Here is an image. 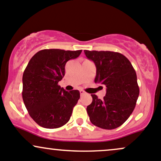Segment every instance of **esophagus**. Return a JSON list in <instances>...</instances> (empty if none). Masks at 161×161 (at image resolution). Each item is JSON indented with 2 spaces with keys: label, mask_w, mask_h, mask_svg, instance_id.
Listing matches in <instances>:
<instances>
[{
  "label": "esophagus",
  "mask_w": 161,
  "mask_h": 161,
  "mask_svg": "<svg viewBox=\"0 0 161 161\" xmlns=\"http://www.w3.org/2000/svg\"><path fill=\"white\" fill-rule=\"evenodd\" d=\"M80 94L81 96H82V95L85 94V92H84V91H83V90H80Z\"/></svg>",
  "instance_id": "1"
}]
</instances>
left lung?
Segmentation results:
<instances>
[{
    "instance_id": "obj_1",
    "label": "left lung",
    "mask_w": 161,
    "mask_h": 161,
    "mask_svg": "<svg viewBox=\"0 0 161 161\" xmlns=\"http://www.w3.org/2000/svg\"><path fill=\"white\" fill-rule=\"evenodd\" d=\"M84 53L96 66L94 82L107 87L103 100L91 94L92 103L87 108L90 120L102 129L117 128L135 108L140 92L135 70L120 53L85 50Z\"/></svg>"
}]
</instances>
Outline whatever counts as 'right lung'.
<instances>
[{
	"instance_id": "obj_1",
	"label": "right lung",
	"mask_w": 161,
	"mask_h": 161,
	"mask_svg": "<svg viewBox=\"0 0 161 161\" xmlns=\"http://www.w3.org/2000/svg\"><path fill=\"white\" fill-rule=\"evenodd\" d=\"M79 51L44 49L36 53L24 71L22 97L33 120L44 128H58L69 121L80 92H67L58 85L65 64L80 54Z\"/></svg>"
}]
</instances>
